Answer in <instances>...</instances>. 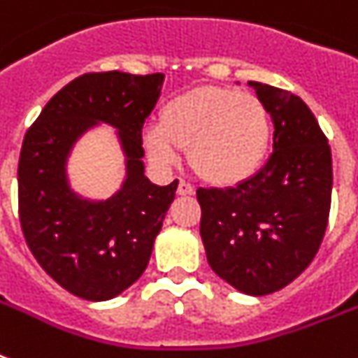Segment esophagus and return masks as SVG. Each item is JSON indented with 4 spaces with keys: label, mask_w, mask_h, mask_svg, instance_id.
Wrapping results in <instances>:
<instances>
[{
    "label": "esophagus",
    "mask_w": 358,
    "mask_h": 358,
    "mask_svg": "<svg viewBox=\"0 0 358 358\" xmlns=\"http://www.w3.org/2000/svg\"><path fill=\"white\" fill-rule=\"evenodd\" d=\"M193 191H195V187H193L189 182H185V180H180L178 189H176V193H178V195H191Z\"/></svg>",
    "instance_id": "34e87169"
}]
</instances>
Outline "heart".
Listing matches in <instances>:
<instances>
[{"label": "heart", "mask_w": 358, "mask_h": 358, "mask_svg": "<svg viewBox=\"0 0 358 358\" xmlns=\"http://www.w3.org/2000/svg\"><path fill=\"white\" fill-rule=\"evenodd\" d=\"M157 167L180 162L189 148L191 167L215 185L245 182L262 167L271 143V115L260 98L229 87H199L171 98L159 124L143 131Z\"/></svg>", "instance_id": "b5f03b06"}]
</instances>
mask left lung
<instances>
[{"label": "left lung", "instance_id": "obj_1", "mask_svg": "<svg viewBox=\"0 0 358 358\" xmlns=\"http://www.w3.org/2000/svg\"><path fill=\"white\" fill-rule=\"evenodd\" d=\"M275 126L273 154L229 189H196L208 264L247 295L288 286L314 260L331 212L333 159L327 137L303 100L249 81Z\"/></svg>", "mask_w": 358, "mask_h": 358}]
</instances>
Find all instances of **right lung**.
<instances>
[{
	"instance_id": "1",
	"label": "right lung",
	"mask_w": 358,
	"mask_h": 358,
	"mask_svg": "<svg viewBox=\"0 0 358 358\" xmlns=\"http://www.w3.org/2000/svg\"><path fill=\"white\" fill-rule=\"evenodd\" d=\"M163 74L91 72L64 85L31 124L18 162V215L41 267L70 294L106 301L131 286L148 266L154 239L178 180L159 187L145 176L143 124L156 106ZM102 120L121 129L129 178L106 203L69 191V146Z\"/></svg>"
}]
</instances>
